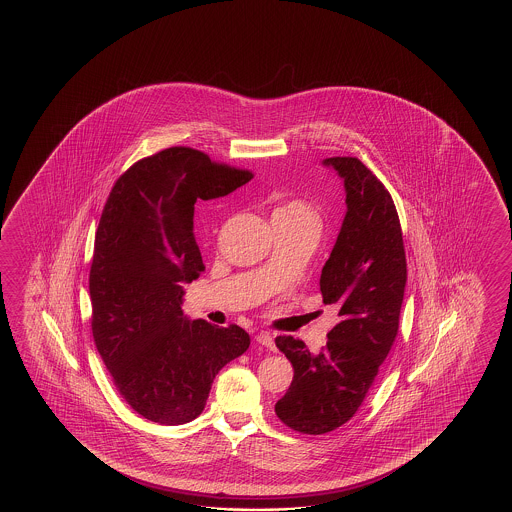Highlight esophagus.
Instances as JSON below:
<instances>
[{"label":"esophagus","instance_id":"obj_1","mask_svg":"<svg viewBox=\"0 0 512 512\" xmlns=\"http://www.w3.org/2000/svg\"><path fill=\"white\" fill-rule=\"evenodd\" d=\"M256 342L263 346V348L271 349V351L274 349V338L269 333H258L256 335Z\"/></svg>","mask_w":512,"mask_h":512}]
</instances>
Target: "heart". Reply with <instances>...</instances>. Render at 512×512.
Returning a JSON list of instances; mask_svg holds the SVG:
<instances>
[{
    "label": "heart",
    "instance_id": "heart-1",
    "mask_svg": "<svg viewBox=\"0 0 512 512\" xmlns=\"http://www.w3.org/2000/svg\"><path fill=\"white\" fill-rule=\"evenodd\" d=\"M274 214L287 216V218H302L316 221L315 210L309 207V205H305L304 201H298V199H291V201L283 203L282 207L274 210Z\"/></svg>",
    "mask_w": 512,
    "mask_h": 512
}]
</instances>
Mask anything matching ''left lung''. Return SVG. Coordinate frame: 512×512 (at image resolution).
I'll list each match as a JSON object with an SVG mask.
<instances>
[{
	"mask_svg": "<svg viewBox=\"0 0 512 512\" xmlns=\"http://www.w3.org/2000/svg\"><path fill=\"white\" fill-rule=\"evenodd\" d=\"M346 190V216L322 274L324 304L338 311L320 353L276 337L293 364L291 386L274 406L283 425L320 435L348 423L370 392L397 337L406 285L403 232L390 192L357 157L322 161Z\"/></svg>",
	"mask_w": 512,
	"mask_h": 512,
	"instance_id": "8db88e82",
	"label": "left lung"
}]
</instances>
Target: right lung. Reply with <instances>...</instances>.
<instances>
[{"label": "right lung", "mask_w": 512, "mask_h": 512, "mask_svg": "<svg viewBox=\"0 0 512 512\" xmlns=\"http://www.w3.org/2000/svg\"><path fill=\"white\" fill-rule=\"evenodd\" d=\"M251 179L175 146L133 164L111 188L89 272L91 329L120 395L148 421L196 419L219 370L251 346L240 326L190 320L181 309L183 285L205 271L194 205Z\"/></svg>", "instance_id": "right-lung-1"}]
</instances>
